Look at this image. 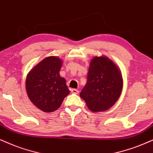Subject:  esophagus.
I'll use <instances>...</instances> for the list:
<instances>
[{"instance_id":"esophagus-1","label":"esophagus","mask_w":153,"mask_h":153,"mask_svg":"<svg viewBox=\"0 0 153 153\" xmlns=\"http://www.w3.org/2000/svg\"><path fill=\"white\" fill-rule=\"evenodd\" d=\"M71 92L73 94H78L79 90H77V89H72V90H71Z\"/></svg>"}]
</instances>
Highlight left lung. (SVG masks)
Masks as SVG:
<instances>
[{
    "label": "left lung",
    "mask_w": 153,
    "mask_h": 153,
    "mask_svg": "<svg viewBox=\"0 0 153 153\" xmlns=\"http://www.w3.org/2000/svg\"><path fill=\"white\" fill-rule=\"evenodd\" d=\"M87 79L80 96L92 111H106L121 95L123 87L121 71L107 57L92 59Z\"/></svg>",
    "instance_id": "left-lung-1"
}]
</instances>
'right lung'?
Instances as JSON below:
<instances>
[{"mask_svg": "<svg viewBox=\"0 0 153 153\" xmlns=\"http://www.w3.org/2000/svg\"><path fill=\"white\" fill-rule=\"evenodd\" d=\"M61 66L62 61L58 57H46L27 76L26 90L29 98L44 112L59 109L64 98L70 93L65 78L59 75Z\"/></svg>", "mask_w": 153, "mask_h": 153, "instance_id": "1", "label": "right lung"}]
</instances>
